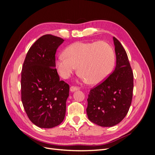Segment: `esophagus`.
<instances>
[{
	"instance_id": "esophagus-1",
	"label": "esophagus",
	"mask_w": 155,
	"mask_h": 155,
	"mask_svg": "<svg viewBox=\"0 0 155 155\" xmlns=\"http://www.w3.org/2000/svg\"><path fill=\"white\" fill-rule=\"evenodd\" d=\"M70 90L71 92H74V91H78L79 90V88L77 87H74V86H72L70 87Z\"/></svg>"
}]
</instances>
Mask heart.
Instances as JSON below:
<instances>
[{
	"label": "heart",
	"mask_w": 155,
	"mask_h": 155,
	"mask_svg": "<svg viewBox=\"0 0 155 155\" xmlns=\"http://www.w3.org/2000/svg\"><path fill=\"white\" fill-rule=\"evenodd\" d=\"M56 60L60 76L68 78L76 70L84 81L100 83L114 68L115 55L112 46L104 41L76 42L66 48Z\"/></svg>",
	"instance_id": "1"
}]
</instances>
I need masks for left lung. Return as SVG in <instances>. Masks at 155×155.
I'll list each match as a JSON object with an SVG mask.
<instances>
[{
  "label": "left lung",
  "instance_id": "left-lung-1",
  "mask_svg": "<svg viewBox=\"0 0 155 155\" xmlns=\"http://www.w3.org/2000/svg\"><path fill=\"white\" fill-rule=\"evenodd\" d=\"M116 64L114 72L92 88L87 99L89 120L101 127L119 124L127 114L133 99V73L126 51L114 37Z\"/></svg>",
  "mask_w": 155,
  "mask_h": 155
}]
</instances>
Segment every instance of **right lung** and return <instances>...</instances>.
Segmentation results:
<instances>
[{"label":"right lung","mask_w":155,"mask_h":155,"mask_svg":"<svg viewBox=\"0 0 155 155\" xmlns=\"http://www.w3.org/2000/svg\"><path fill=\"white\" fill-rule=\"evenodd\" d=\"M64 40L46 34L27 52L21 72V100L31 122L41 128H52L62 122L66 112L69 85L59 80L55 53Z\"/></svg>","instance_id":"1"}]
</instances>
